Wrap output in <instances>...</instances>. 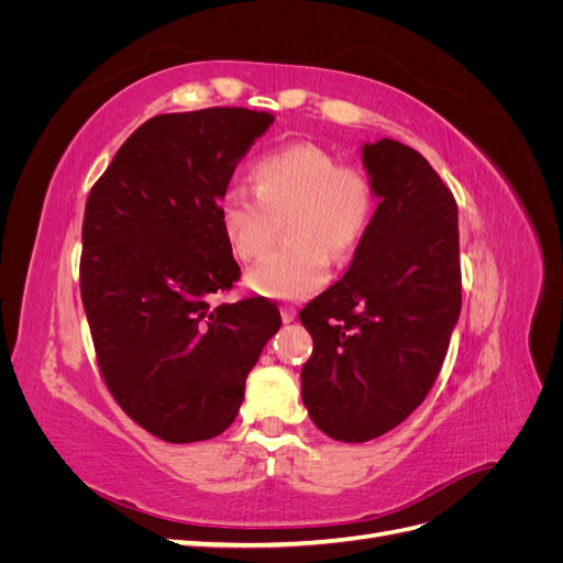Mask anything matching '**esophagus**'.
I'll use <instances>...</instances> for the list:
<instances>
[{"instance_id": "34e87169", "label": "esophagus", "mask_w": 563, "mask_h": 563, "mask_svg": "<svg viewBox=\"0 0 563 563\" xmlns=\"http://www.w3.org/2000/svg\"><path fill=\"white\" fill-rule=\"evenodd\" d=\"M296 317H298V310L294 308V305H282V319H284V323H291Z\"/></svg>"}]
</instances>
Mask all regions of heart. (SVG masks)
I'll use <instances>...</instances> for the list:
<instances>
[{
	"label": "heart",
	"mask_w": 563,
	"mask_h": 563,
	"mask_svg": "<svg viewBox=\"0 0 563 563\" xmlns=\"http://www.w3.org/2000/svg\"><path fill=\"white\" fill-rule=\"evenodd\" d=\"M376 211V187L360 166L340 164L317 143H291L253 166V190L230 185L220 197V228L236 258L253 263L275 244L277 220L286 218V240L249 272L253 291L300 300L331 277V253L345 258Z\"/></svg>",
	"instance_id": "obj_1"
}]
</instances>
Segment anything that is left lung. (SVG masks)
Masks as SVG:
<instances>
[{
	"label": "left lung",
	"instance_id": "obj_1",
	"mask_svg": "<svg viewBox=\"0 0 563 563\" xmlns=\"http://www.w3.org/2000/svg\"><path fill=\"white\" fill-rule=\"evenodd\" d=\"M378 209L345 277L300 310L314 347L302 401L321 432L362 444L428 397L463 302L457 207L418 150L364 145Z\"/></svg>",
	"mask_w": 563,
	"mask_h": 563
}]
</instances>
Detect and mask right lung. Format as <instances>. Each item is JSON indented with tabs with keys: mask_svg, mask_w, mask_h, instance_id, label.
<instances>
[{
	"mask_svg": "<svg viewBox=\"0 0 563 563\" xmlns=\"http://www.w3.org/2000/svg\"><path fill=\"white\" fill-rule=\"evenodd\" d=\"M272 122L246 108L152 117L87 199L79 288L100 376L133 422L172 444L230 428L282 327L267 298L209 302L242 275L220 197Z\"/></svg>",
	"mask_w": 563,
	"mask_h": 563,
	"instance_id": "obj_1",
	"label": "right lung"
}]
</instances>
